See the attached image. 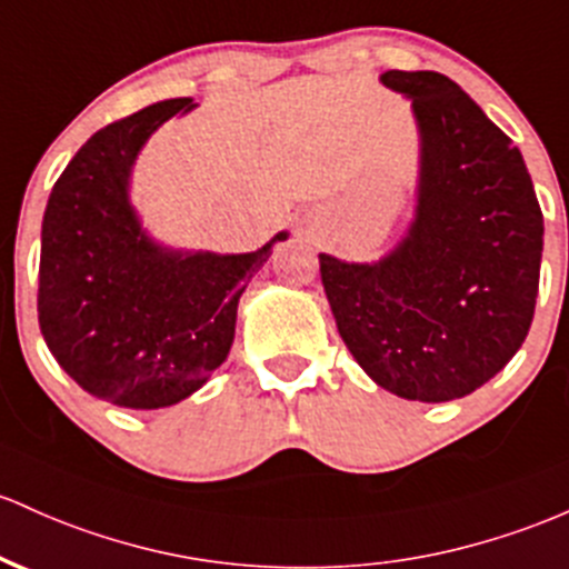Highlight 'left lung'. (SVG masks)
Instances as JSON below:
<instances>
[{
    "label": "left lung",
    "instance_id": "obj_1",
    "mask_svg": "<svg viewBox=\"0 0 569 569\" xmlns=\"http://www.w3.org/2000/svg\"><path fill=\"white\" fill-rule=\"evenodd\" d=\"M413 99L421 134L408 234L376 264L321 253L337 332L402 399L472 395L513 359L535 316L542 213L510 137L440 72L380 74Z\"/></svg>",
    "mask_w": 569,
    "mask_h": 569
}]
</instances>
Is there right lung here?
Wrapping results in <instances>:
<instances>
[{
    "label": "right lung",
    "mask_w": 569,
    "mask_h": 569,
    "mask_svg": "<svg viewBox=\"0 0 569 569\" xmlns=\"http://www.w3.org/2000/svg\"><path fill=\"white\" fill-rule=\"evenodd\" d=\"M193 99L112 121L72 156L42 218L37 316L53 359L91 397L156 410L202 389L234 340L237 302L270 259L183 253L142 232L129 174L146 140Z\"/></svg>",
    "instance_id": "right-lung-1"
}]
</instances>
